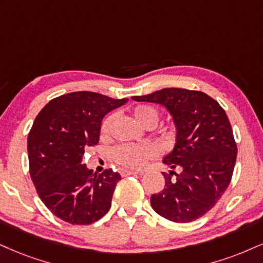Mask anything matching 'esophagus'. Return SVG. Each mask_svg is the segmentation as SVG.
Here are the masks:
<instances>
[{
	"label": "esophagus",
	"instance_id": "34e87169",
	"mask_svg": "<svg viewBox=\"0 0 263 263\" xmlns=\"http://www.w3.org/2000/svg\"><path fill=\"white\" fill-rule=\"evenodd\" d=\"M135 174H138V172H135V171H130V170H122V171H121V176H122V177L135 176Z\"/></svg>",
	"mask_w": 263,
	"mask_h": 263
}]
</instances>
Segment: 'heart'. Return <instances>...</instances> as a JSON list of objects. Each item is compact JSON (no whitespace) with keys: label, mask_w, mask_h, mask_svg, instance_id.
<instances>
[{"label":"heart","mask_w":263,"mask_h":263,"mask_svg":"<svg viewBox=\"0 0 263 263\" xmlns=\"http://www.w3.org/2000/svg\"><path fill=\"white\" fill-rule=\"evenodd\" d=\"M133 117L139 124L144 128L152 126L154 128L158 121V112L151 106H138L133 111ZM113 117H108L102 123L101 133L102 135H107L111 130ZM156 151L148 145H130L122 144L112 148L111 156L117 163L125 168L138 170L145 164L148 158L154 157Z\"/></svg>","instance_id":"heart-1"}]
</instances>
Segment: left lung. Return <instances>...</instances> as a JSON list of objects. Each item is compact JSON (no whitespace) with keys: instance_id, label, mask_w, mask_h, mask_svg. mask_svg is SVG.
<instances>
[{"instance_id":"left-lung-1","label":"left lung","mask_w":263,"mask_h":263,"mask_svg":"<svg viewBox=\"0 0 263 263\" xmlns=\"http://www.w3.org/2000/svg\"><path fill=\"white\" fill-rule=\"evenodd\" d=\"M132 99L163 106L176 126V144L162 162L180 172L162 173L166 185L151 196L152 209L172 222L195 221L221 199L234 170L236 144L224 109L205 92L178 87Z\"/></svg>"}]
</instances>
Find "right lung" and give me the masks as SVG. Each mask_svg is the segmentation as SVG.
Here are the masks:
<instances>
[{"label":"right lung","instance_id":"add662e5","mask_svg":"<svg viewBox=\"0 0 263 263\" xmlns=\"http://www.w3.org/2000/svg\"><path fill=\"white\" fill-rule=\"evenodd\" d=\"M128 102L91 91L64 93L36 116L28 135L30 177L42 202L70 224H91L108 212L119 173L82 164L99 142L103 117Z\"/></svg>","mask_w":263,"mask_h":263}]
</instances>
